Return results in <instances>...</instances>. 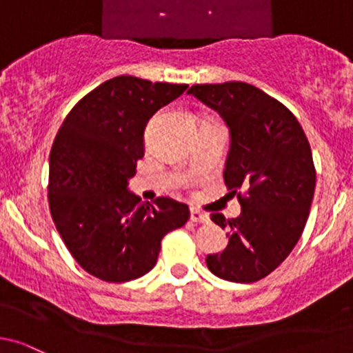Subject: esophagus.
I'll use <instances>...</instances> for the list:
<instances>
[{"label": "esophagus", "instance_id": "esophagus-1", "mask_svg": "<svg viewBox=\"0 0 353 353\" xmlns=\"http://www.w3.org/2000/svg\"><path fill=\"white\" fill-rule=\"evenodd\" d=\"M190 219L194 221V223L207 224V223H209V221H210V217H209V214L201 212V210H197V209H192V210H190Z\"/></svg>", "mask_w": 353, "mask_h": 353}]
</instances>
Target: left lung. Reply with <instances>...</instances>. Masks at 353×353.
Returning <instances> with one entry per match:
<instances>
[{
  "instance_id": "1",
  "label": "left lung",
  "mask_w": 353,
  "mask_h": 353,
  "mask_svg": "<svg viewBox=\"0 0 353 353\" xmlns=\"http://www.w3.org/2000/svg\"><path fill=\"white\" fill-rule=\"evenodd\" d=\"M187 93L228 125L224 181L231 194L246 192L238 194V217L210 216L230 241L205 263L224 281L256 282L289 256L306 226L316 187L310 143L289 108L248 83L194 85Z\"/></svg>"
}]
</instances>
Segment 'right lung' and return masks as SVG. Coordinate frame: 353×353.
<instances>
[{
    "label": "right lung",
    "instance_id": "add662e5",
    "mask_svg": "<svg viewBox=\"0 0 353 353\" xmlns=\"http://www.w3.org/2000/svg\"><path fill=\"white\" fill-rule=\"evenodd\" d=\"M188 85L117 76L83 97L64 119L49 158V207L74 260L105 282L151 270L166 232L188 221L185 203L141 202L129 190L144 156V129Z\"/></svg>",
    "mask_w": 353,
    "mask_h": 353
}]
</instances>
